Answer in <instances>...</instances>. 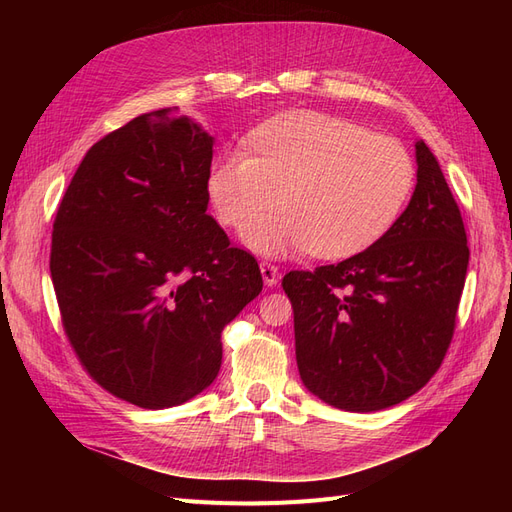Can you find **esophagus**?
I'll list each match as a JSON object with an SVG mask.
<instances>
[{"instance_id": "esophagus-1", "label": "esophagus", "mask_w": 512, "mask_h": 512, "mask_svg": "<svg viewBox=\"0 0 512 512\" xmlns=\"http://www.w3.org/2000/svg\"><path fill=\"white\" fill-rule=\"evenodd\" d=\"M260 273H262V280H265L267 286H277L280 284V269H277L275 265H271V262H260Z\"/></svg>"}]
</instances>
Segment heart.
<instances>
[{
	"instance_id": "obj_1",
	"label": "heart",
	"mask_w": 512,
	"mask_h": 512,
	"mask_svg": "<svg viewBox=\"0 0 512 512\" xmlns=\"http://www.w3.org/2000/svg\"><path fill=\"white\" fill-rule=\"evenodd\" d=\"M250 145L254 156L235 147L213 160L207 194L218 220L239 228L283 192L284 210L243 230V241L267 256L359 254L395 226L416 185L404 143L324 113L271 119Z\"/></svg>"
}]
</instances>
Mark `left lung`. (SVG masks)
I'll list each match as a JSON object with an SVG mask.
<instances>
[{"mask_svg": "<svg viewBox=\"0 0 512 512\" xmlns=\"http://www.w3.org/2000/svg\"><path fill=\"white\" fill-rule=\"evenodd\" d=\"M416 188L382 239L337 265L290 271L305 389L339 410L376 412L436 374L455 331L468 237L431 149L416 141Z\"/></svg>", "mask_w": 512, "mask_h": 512, "instance_id": "obj_1", "label": "left lung"}]
</instances>
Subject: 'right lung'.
I'll list each match as a JSON object with an SVG mask.
<instances>
[{"label": "right lung", "mask_w": 512, "mask_h": 512, "mask_svg": "<svg viewBox=\"0 0 512 512\" xmlns=\"http://www.w3.org/2000/svg\"><path fill=\"white\" fill-rule=\"evenodd\" d=\"M213 136L138 115L87 151L53 224L51 280L81 363L138 408L185 404L218 378L222 331L262 290L252 254L207 213Z\"/></svg>", "instance_id": "obj_1"}]
</instances>
